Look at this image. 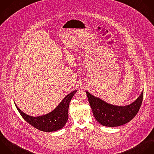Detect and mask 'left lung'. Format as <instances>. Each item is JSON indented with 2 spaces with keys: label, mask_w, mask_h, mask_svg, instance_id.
<instances>
[{
  "label": "left lung",
  "mask_w": 154,
  "mask_h": 154,
  "mask_svg": "<svg viewBox=\"0 0 154 154\" xmlns=\"http://www.w3.org/2000/svg\"><path fill=\"white\" fill-rule=\"evenodd\" d=\"M89 104L95 119L101 125L115 127L131 121L138 113L142 103L143 91L131 104L125 106H115L106 103L86 91Z\"/></svg>",
  "instance_id": "8db88e82"
}]
</instances>
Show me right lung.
Instances as JSON below:
<instances>
[{
	"instance_id": "1",
	"label": "right lung",
	"mask_w": 154,
	"mask_h": 154,
	"mask_svg": "<svg viewBox=\"0 0 154 154\" xmlns=\"http://www.w3.org/2000/svg\"><path fill=\"white\" fill-rule=\"evenodd\" d=\"M77 91L68 94L51 112L39 116H31L23 112L15 103V105L23 118L32 126L44 132L56 131L62 128L68 119L69 102Z\"/></svg>"
}]
</instances>
